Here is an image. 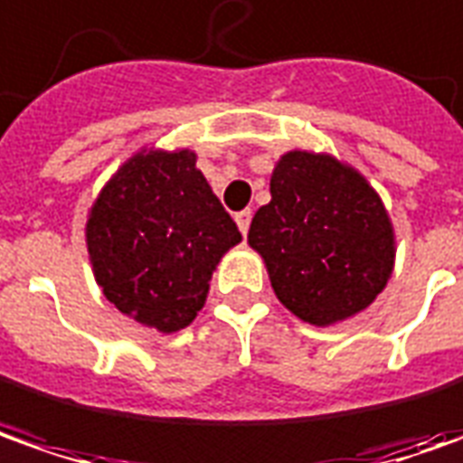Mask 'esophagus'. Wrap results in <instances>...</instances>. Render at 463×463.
Listing matches in <instances>:
<instances>
[{
  "instance_id": "obj_1",
  "label": "esophagus",
  "mask_w": 463,
  "mask_h": 463,
  "mask_svg": "<svg viewBox=\"0 0 463 463\" xmlns=\"http://www.w3.org/2000/svg\"><path fill=\"white\" fill-rule=\"evenodd\" d=\"M250 217H253V213L250 210H243V213H238L235 215V222H238V228H241V232L246 235L248 228H250Z\"/></svg>"
}]
</instances>
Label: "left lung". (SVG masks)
<instances>
[{
  "label": "left lung",
  "mask_w": 463,
  "mask_h": 463,
  "mask_svg": "<svg viewBox=\"0 0 463 463\" xmlns=\"http://www.w3.org/2000/svg\"><path fill=\"white\" fill-rule=\"evenodd\" d=\"M248 243L281 305L317 327L366 310L394 269V231L374 186L327 153L281 156Z\"/></svg>",
  "instance_id": "1"
}]
</instances>
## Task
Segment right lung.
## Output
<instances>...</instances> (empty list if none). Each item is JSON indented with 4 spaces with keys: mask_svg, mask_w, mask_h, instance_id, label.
<instances>
[{
    "mask_svg": "<svg viewBox=\"0 0 463 463\" xmlns=\"http://www.w3.org/2000/svg\"><path fill=\"white\" fill-rule=\"evenodd\" d=\"M235 243L241 232L189 148L136 153L89 210L94 279L122 315L158 333L197 317L215 266Z\"/></svg>",
    "mask_w": 463,
    "mask_h": 463,
    "instance_id": "1",
    "label": "right lung"
}]
</instances>
